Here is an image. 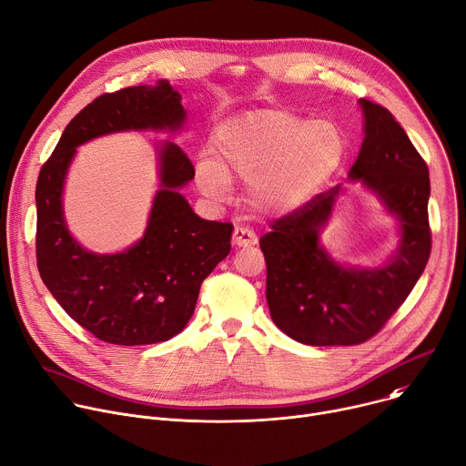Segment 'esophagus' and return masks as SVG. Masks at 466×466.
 I'll use <instances>...</instances> for the list:
<instances>
[{"label": "esophagus", "mask_w": 466, "mask_h": 466, "mask_svg": "<svg viewBox=\"0 0 466 466\" xmlns=\"http://www.w3.org/2000/svg\"><path fill=\"white\" fill-rule=\"evenodd\" d=\"M232 239L238 247H250V245H257L258 238L255 234V230L248 228V227H236Z\"/></svg>", "instance_id": "1"}]
</instances>
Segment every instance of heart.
Instances as JSON below:
<instances>
[{"mask_svg":"<svg viewBox=\"0 0 466 466\" xmlns=\"http://www.w3.org/2000/svg\"><path fill=\"white\" fill-rule=\"evenodd\" d=\"M214 157L197 161V186L214 200L230 178L247 180V198L264 214H288L314 198L340 171L348 137L329 118L266 109L234 118L216 132Z\"/></svg>","mask_w":466,"mask_h":466,"instance_id":"1","label":"heart"}]
</instances>
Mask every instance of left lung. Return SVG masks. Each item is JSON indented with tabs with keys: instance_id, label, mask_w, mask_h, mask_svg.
<instances>
[{
	"instance_id": "1",
	"label": "left lung",
	"mask_w": 466,
	"mask_h": 466,
	"mask_svg": "<svg viewBox=\"0 0 466 466\" xmlns=\"http://www.w3.org/2000/svg\"><path fill=\"white\" fill-rule=\"evenodd\" d=\"M364 141L350 180H360L400 221L394 258L377 269L344 268L319 247L336 186L273 221L260 238L266 298L275 325L307 346H357L375 336L403 305L431 252L430 171L392 113L366 98Z\"/></svg>"
}]
</instances>
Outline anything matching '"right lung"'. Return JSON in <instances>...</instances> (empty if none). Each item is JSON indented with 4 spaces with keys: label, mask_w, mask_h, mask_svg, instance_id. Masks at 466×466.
I'll list each match as a JSON object with an SVG mask.
<instances>
[{
    "label": "right lung",
    "mask_w": 466,
    "mask_h": 466,
    "mask_svg": "<svg viewBox=\"0 0 466 466\" xmlns=\"http://www.w3.org/2000/svg\"><path fill=\"white\" fill-rule=\"evenodd\" d=\"M182 96L161 79L107 93L65 128L36 180V266L63 310L95 338L116 346L165 342L193 316L202 280L230 252L234 227L200 219L178 193L195 177L175 143L159 148L161 189L145 236L116 255H95L68 232L63 184L76 147L124 130H178Z\"/></svg>",
    "instance_id": "1"
}]
</instances>
